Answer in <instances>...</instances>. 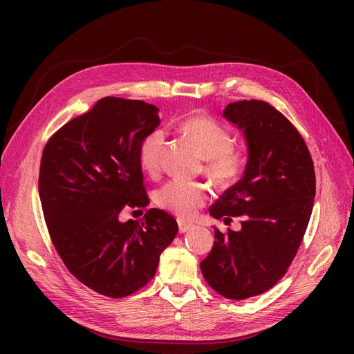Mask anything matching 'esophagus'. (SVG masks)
<instances>
[{
  "instance_id": "34e87169",
  "label": "esophagus",
  "mask_w": 354,
  "mask_h": 354,
  "mask_svg": "<svg viewBox=\"0 0 354 354\" xmlns=\"http://www.w3.org/2000/svg\"><path fill=\"white\" fill-rule=\"evenodd\" d=\"M192 227H194V224L178 220V230H180V233H186V232L192 230Z\"/></svg>"
}]
</instances>
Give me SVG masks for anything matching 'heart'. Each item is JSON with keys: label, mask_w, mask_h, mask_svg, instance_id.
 <instances>
[{"label": "heart", "mask_w": 354, "mask_h": 354, "mask_svg": "<svg viewBox=\"0 0 354 354\" xmlns=\"http://www.w3.org/2000/svg\"><path fill=\"white\" fill-rule=\"evenodd\" d=\"M181 131L207 159V173L220 185H227L236 178L245 165V155L232 146V134L207 115H194L181 122ZM165 140V133H149L140 145V167L147 174L159 169V152ZM209 198V187L196 181L171 180L155 194L160 208L173 212L180 218H192Z\"/></svg>", "instance_id": "1"}]
</instances>
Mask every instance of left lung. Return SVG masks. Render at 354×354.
<instances>
[{"label": "left lung", "mask_w": 354, "mask_h": 354, "mask_svg": "<svg viewBox=\"0 0 354 354\" xmlns=\"http://www.w3.org/2000/svg\"><path fill=\"white\" fill-rule=\"evenodd\" d=\"M221 116L242 131L248 159L242 178L209 208L214 218L242 227L223 234L201 270L208 285L230 299L270 289L285 274L312 216L316 178L312 156L295 127L260 100L230 103Z\"/></svg>", "instance_id": "8db88e82"}]
</instances>
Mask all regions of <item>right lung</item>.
Instances as JSON below:
<instances>
[{"label": "right lung", "mask_w": 354, "mask_h": 354, "mask_svg": "<svg viewBox=\"0 0 354 354\" xmlns=\"http://www.w3.org/2000/svg\"><path fill=\"white\" fill-rule=\"evenodd\" d=\"M158 112L142 100L100 99L42 152L38 192L51 241L68 270L106 297H127L151 281L178 232L158 208L140 221L120 220L125 205H149L138 152L160 124Z\"/></svg>", "instance_id": "1"}]
</instances>
